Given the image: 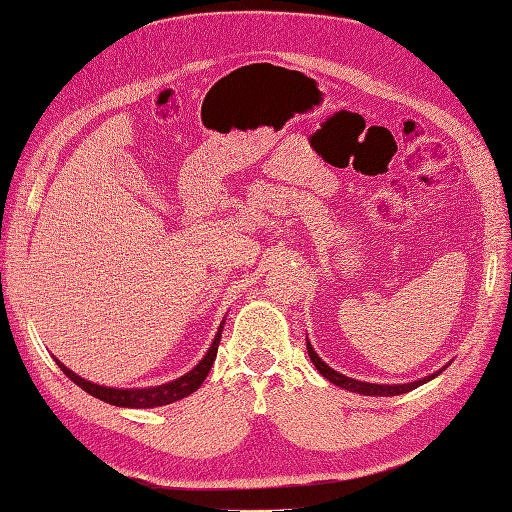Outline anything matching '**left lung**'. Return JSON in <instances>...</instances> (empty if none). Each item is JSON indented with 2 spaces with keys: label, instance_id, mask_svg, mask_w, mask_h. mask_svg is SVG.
Wrapping results in <instances>:
<instances>
[{
  "label": "left lung",
  "instance_id": "1",
  "mask_svg": "<svg viewBox=\"0 0 512 512\" xmlns=\"http://www.w3.org/2000/svg\"><path fill=\"white\" fill-rule=\"evenodd\" d=\"M307 354H309V359H312V363L316 365V369L320 371V374L327 378L329 382H333V384H337V386H342V389H346V391H352V393H359V395H378V397H393V395H401V393H408V391H412V389H416V386H421V384H425V382H429L431 378H436L438 374H433V376H427V378H423V380H416V382H410V384H369V382H361V380H352V378H348V376H344V374H339V371H335V369H331L327 363L324 361H320V356L314 352V348H312V344L307 342Z\"/></svg>",
  "mask_w": 512,
  "mask_h": 512
}]
</instances>
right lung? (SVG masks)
<instances>
[{
	"instance_id": "obj_1",
	"label": "right lung",
	"mask_w": 512,
	"mask_h": 512,
	"mask_svg": "<svg viewBox=\"0 0 512 512\" xmlns=\"http://www.w3.org/2000/svg\"><path fill=\"white\" fill-rule=\"evenodd\" d=\"M224 324V322H222ZM222 324L220 331L215 335L213 344L209 348V352L205 354V359L200 361L190 374H185L173 382L162 384V386H151V389H111V386H98L94 382H87L85 378L76 376L72 369H68L64 363H59L55 359V363L59 365V369L74 382L79 384L83 391H87L89 395H94L106 404L111 406H121V408H156V406H166L173 404V401H179L183 397L192 395L194 391H198V386L205 382V378L209 376L211 365L215 361V354H218V346H220V337H222Z\"/></svg>"
}]
</instances>
